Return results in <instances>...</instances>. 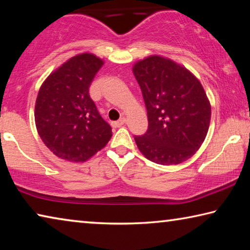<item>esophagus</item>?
<instances>
[{"label": "esophagus", "instance_id": "34e87169", "mask_svg": "<svg viewBox=\"0 0 250 250\" xmlns=\"http://www.w3.org/2000/svg\"><path fill=\"white\" fill-rule=\"evenodd\" d=\"M125 122H126V118L122 117V118H120V119L118 120V121L111 122V125L113 126V128H120V126L124 125L125 124Z\"/></svg>", "mask_w": 250, "mask_h": 250}]
</instances>
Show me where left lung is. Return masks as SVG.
Returning a JSON list of instances; mask_svg holds the SVG:
<instances>
[{"label":"left lung","mask_w":250,"mask_h":250,"mask_svg":"<svg viewBox=\"0 0 250 250\" xmlns=\"http://www.w3.org/2000/svg\"><path fill=\"white\" fill-rule=\"evenodd\" d=\"M149 128L134 137L141 153L152 162L172 166L195 154L209 128L211 109L195 76L170 58L151 55L135 62Z\"/></svg>","instance_id":"8db88e82"}]
</instances>
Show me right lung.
<instances>
[{
  "instance_id": "right-lung-1",
  "label": "right lung",
  "mask_w": 250,
  "mask_h": 250,
  "mask_svg": "<svg viewBox=\"0 0 250 250\" xmlns=\"http://www.w3.org/2000/svg\"><path fill=\"white\" fill-rule=\"evenodd\" d=\"M104 64L94 54H78L42 83L34 112L36 129L59 159L84 162L111 139V126L89 96L92 79Z\"/></svg>"
}]
</instances>
